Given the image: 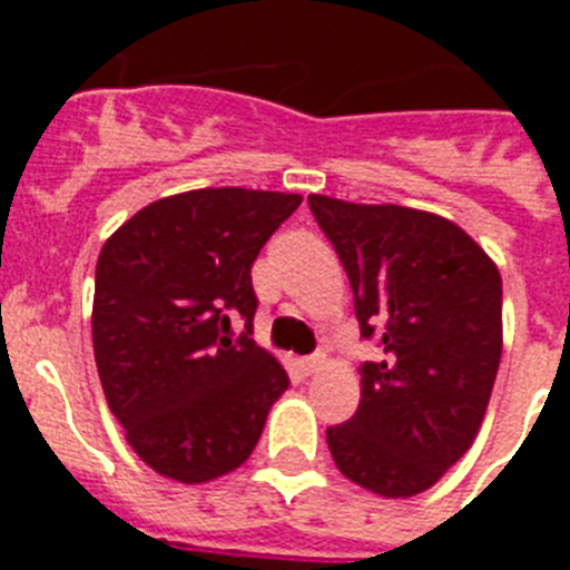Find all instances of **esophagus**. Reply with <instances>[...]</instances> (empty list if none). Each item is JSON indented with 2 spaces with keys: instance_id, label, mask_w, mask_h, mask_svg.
I'll return each instance as SVG.
<instances>
[{
  "instance_id": "1",
  "label": "esophagus",
  "mask_w": 570,
  "mask_h": 570,
  "mask_svg": "<svg viewBox=\"0 0 570 570\" xmlns=\"http://www.w3.org/2000/svg\"><path fill=\"white\" fill-rule=\"evenodd\" d=\"M322 365H325V354H314V356H305V360H299V371L305 376L316 374Z\"/></svg>"
}]
</instances>
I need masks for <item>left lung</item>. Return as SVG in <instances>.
Masks as SVG:
<instances>
[{
	"label": "left lung",
	"instance_id": "left-lung-1",
	"mask_svg": "<svg viewBox=\"0 0 570 570\" xmlns=\"http://www.w3.org/2000/svg\"><path fill=\"white\" fill-rule=\"evenodd\" d=\"M354 291L365 340L356 414L328 428L336 468L400 500L428 491L480 431L502 356V279L491 256L445 216L311 194Z\"/></svg>",
	"mask_w": 570,
	"mask_h": 570
}]
</instances>
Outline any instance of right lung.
Segmentation results:
<instances>
[{
	"mask_svg": "<svg viewBox=\"0 0 570 570\" xmlns=\"http://www.w3.org/2000/svg\"><path fill=\"white\" fill-rule=\"evenodd\" d=\"M299 194L199 188L134 214L102 245L94 356L110 414L139 460L199 485L236 471L288 387L254 334L250 268ZM246 331L229 340L233 322Z\"/></svg>",
	"mask_w": 570,
	"mask_h": 570,
	"instance_id": "1",
	"label": "right lung"
}]
</instances>
